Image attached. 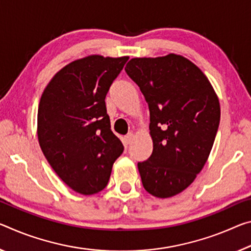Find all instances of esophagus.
<instances>
[{
	"mask_svg": "<svg viewBox=\"0 0 251 251\" xmlns=\"http://www.w3.org/2000/svg\"><path fill=\"white\" fill-rule=\"evenodd\" d=\"M125 143L126 144H129V143H132L133 142V140H134V134L133 133H129V134H127L126 136H125Z\"/></svg>",
	"mask_w": 251,
	"mask_h": 251,
	"instance_id": "34e87169",
	"label": "esophagus"
}]
</instances>
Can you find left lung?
<instances>
[{
	"mask_svg": "<svg viewBox=\"0 0 251 251\" xmlns=\"http://www.w3.org/2000/svg\"><path fill=\"white\" fill-rule=\"evenodd\" d=\"M126 74L137 83L150 108L153 152L137 164L152 196H176L208 161L220 123V104L211 82L180 54L133 58Z\"/></svg>",
	"mask_w": 251,
	"mask_h": 251,
	"instance_id": "8db88e82",
	"label": "left lung"
}]
</instances>
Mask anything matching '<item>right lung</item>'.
<instances>
[{"label": "right lung", "instance_id": "add662e5", "mask_svg": "<svg viewBox=\"0 0 251 251\" xmlns=\"http://www.w3.org/2000/svg\"><path fill=\"white\" fill-rule=\"evenodd\" d=\"M128 57L77 59L48 83L38 109V140L58 176L75 192L105 189L124 151L110 129L105 98Z\"/></svg>", "mask_w": 251, "mask_h": 251}]
</instances>
